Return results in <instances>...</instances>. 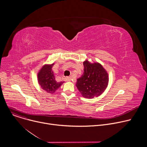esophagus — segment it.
Listing matches in <instances>:
<instances>
[{
	"label": "esophagus",
	"instance_id": "34e87169",
	"mask_svg": "<svg viewBox=\"0 0 147 147\" xmlns=\"http://www.w3.org/2000/svg\"><path fill=\"white\" fill-rule=\"evenodd\" d=\"M71 80V78L70 77H66L65 78V80L66 81H70Z\"/></svg>",
	"mask_w": 147,
	"mask_h": 147
}]
</instances>
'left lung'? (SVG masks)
<instances>
[{
	"label": "left lung",
	"instance_id": "left-lung-1",
	"mask_svg": "<svg viewBox=\"0 0 147 147\" xmlns=\"http://www.w3.org/2000/svg\"><path fill=\"white\" fill-rule=\"evenodd\" d=\"M84 73L77 79L76 87L82 96L91 99L100 95L107 88L108 74L98 63H91L88 60L83 63Z\"/></svg>",
	"mask_w": 147,
	"mask_h": 147
}]
</instances>
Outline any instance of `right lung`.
Wrapping results in <instances>:
<instances>
[{
  "label": "right lung",
  "mask_w": 147,
  "mask_h": 147,
  "mask_svg": "<svg viewBox=\"0 0 147 147\" xmlns=\"http://www.w3.org/2000/svg\"><path fill=\"white\" fill-rule=\"evenodd\" d=\"M53 64L45 65L38 74V80L39 85L44 90L48 93L53 94L61 86L64 81L57 82L52 71Z\"/></svg>",
  "instance_id": "obj_1"
}]
</instances>
